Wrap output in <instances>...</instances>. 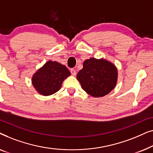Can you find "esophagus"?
Listing matches in <instances>:
<instances>
[{
  "label": "esophagus",
  "mask_w": 153,
  "mask_h": 153,
  "mask_svg": "<svg viewBox=\"0 0 153 153\" xmlns=\"http://www.w3.org/2000/svg\"><path fill=\"white\" fill-rule=\"evenodd\" d=\"M70 72H71V74H72V76H75V75L76 74V71H75V70H74V69H71Z\"/></svg>",
  "instance_id": "obj_1"
}]
</instances>
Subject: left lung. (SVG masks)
I'll use <instances>...</instances> for the list:
<instances>
[{"label":"left lung","instance_id":"obj_1","mask_svg":"<svg viewBox=\"0 0 153 153\" xmlns=\"http://www.w3.org/2000/svg\"><path fill=\"white\" fill-rule=\"evenodd\" d=\"M76 79L81 87L95 97L105 96L116 87L118 80L116 67L105 59L91 58L83 62Z\"/></svg>","mask_w":153,"mask_h":153}]
</instances>
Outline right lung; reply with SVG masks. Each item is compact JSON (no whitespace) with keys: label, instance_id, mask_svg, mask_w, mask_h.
<instances>
[{"label":"right lung","instance_id":"add662e5","mask_svg":"<svg viewBox=\"0 0 153 153\" xmlns=\"http://www.w3.org/2000/svg\"><path fill=\"white\" fill-rule=\"evenodd\" d=\"M70 74L63 65L49 60L33 74L32 83L40 95H51L59 91L63 81Z\"/></svg>","mask_w":153,"mask_h":153}]
</instances>
